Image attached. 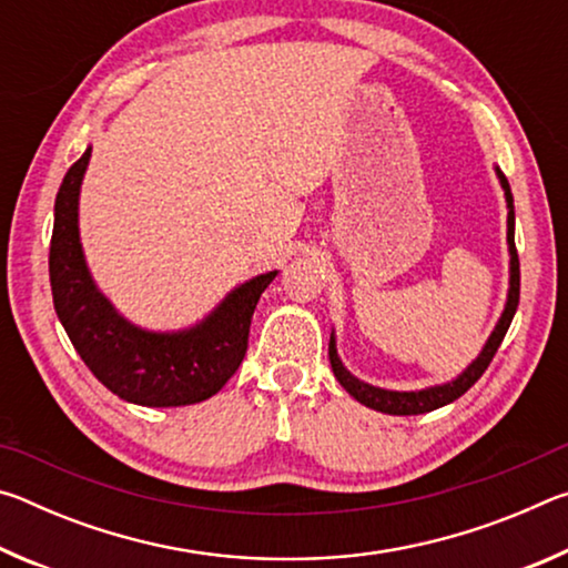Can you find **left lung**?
<instances>
[{"label":"left lung","instance_id":"left-lung-1","mask_svg":"<svg viewBox=\"0 0 568 568\" xmlns=\"http://www.w3.org/2000/svg\"><path fill=\"white\" fill-rule=\"evenodd\" d=\"M498 180H501V187L506 192V203H508V235L506 237H508V253H511V287H508V301H506L501 321H498V325L494 328L491 338H488V343H486V348L480 351L478 358L470 363L456 381L444 383V386H434V388L400 393V390H383L376 386H368V383H363L358 378H353L351 373L343 368L338 353H335V341L331 335L328 358H331L335 378H338L341 386L348 390L355 400H361L363 406L376 408L381 413H390V416H418V413L436 410L440 406H446V403H454L456 398L464 396V393L474 386L480 376H484V371L488 368V365H491L498 345H501L508 325H511V321H514V313L518 307V293H521V271H518V253H516V243H514V195H511V187H508V180L501 170H498Z\"/></svg>","mask_w":568,"mask_h":568}]
</instances>
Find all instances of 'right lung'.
<instances>
[{
  "instance_id": "right-lung-1",
  "label": "right lung",
  "mask_w": 568,
  "mask_h": 568,
  "mask_svg": "<svg viewBox=\"0 0 568 568\" xmlns=\"http://www.w3.org/2000/svg\"><path fill=\"white\" fill-rule=\"evenodd\" d=\"M92 148L67 170L54 200L50 285L57 318L104 388L138 406H190L225 386L247 351L255 305L277 271L257 275L182 333H150L120 318L88 273L77 230V197Z\"/></svg>"
}]
</instances>
